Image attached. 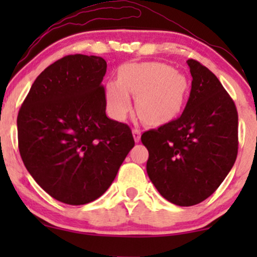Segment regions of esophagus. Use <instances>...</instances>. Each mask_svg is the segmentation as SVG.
<instances>
[{"instance_id": "34e87169", "label": "esophagus", "mask_w": 257, "mask_h": 257, "mask_svg": "<svg viewBox=\"0 0 257 257\" xmlns=\"http://www.w3.org/2000/svg\"><path fill=\"white\" fill-rule=\"evenodd\" d=\"M133 137H134L135 143H139V141H140V137H141L140 129H138V128L133 129Z\"/></svg>"}]
</instances>
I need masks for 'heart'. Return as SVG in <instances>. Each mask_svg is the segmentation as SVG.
Here are the masks:
<instances>
[{
	"label": "heart",
	"mask_w": 257,
	"mask_h": 257,
	"mask_svg": "<svg viewBox=\"0 0 257 257\" xmlns=\"http://www.w3.org/2000/svg\"><path fill=\"white\" fill-rule=\"evenodd\" d=\"M186 89L185 76L169 65L125 64L119 70V79L106 85V107L113 118H125L132 108L131 94H135L139 116L147 123H159L179 110Z\"/></svg>",
	"instance_id": "b5f03b06"
}]
</instances>
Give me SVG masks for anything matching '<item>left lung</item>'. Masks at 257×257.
Returning <instances> with one entry per match:
<instances>
[{"instance_id":"obj_1","label":"left lung","mask_w":257,"mask_h":257,"mask_svg":"<svg viewBox=\"0 0 257 257\" xmlns=\"http://www.w3.org/2000/svg\"><path fill=\"white\" fill-rule=\"evenodd\" d=\"M190 98L184 112L141 135L149 150L146 170L173 204L191 206L210 197L232 169L238 153L234 102L208 67L193 59Z\"/></svg>"}]
</instances>
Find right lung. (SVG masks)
Masks as SVG:
<instances>
[{"mask_svg":"<svg viewBox=\"0 0 257 257\" xmlns=\"http://www.w3.org/2000/svg\"><path fill=\"white\" fill-rule=\"evenodd\" d=\"M106 67L95 55L59 59L35 79L18 113L26 169L65 204H87L104 194L135 145L131 128L106 116Z\"/></svg>","mask_w":257,"mask_h":257,"instance_id":"obj_1","label":"right lung"}]
</instances>
